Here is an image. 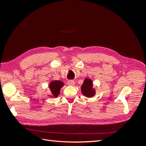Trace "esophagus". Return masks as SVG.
Returning a JSON list of instances; mask_svg holds the SVG:
<instances>
[{"label":"esophagus","mask_w":146,"mask_h":146,"mask_svg":"<svg viewBox=\"0 0 146 146\" xmlns=\"http://www.w3.org/2000/svg\"><path fill=\"white\" fill-rule=\"evenodd\" d=\"M68 84L69 86H74L75 85V82L74 80H69L68 82Z\"/></svg>","instance_id":"1"}]
</instances>
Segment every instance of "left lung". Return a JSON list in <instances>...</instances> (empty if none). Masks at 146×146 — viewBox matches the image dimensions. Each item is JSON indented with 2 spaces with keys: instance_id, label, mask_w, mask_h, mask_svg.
Instances as JSON below:
<instances>
[{
  "instance_id": "left-lung-1",
  "label": "left lung",
  "mask_w": 146,
  "mask_h": 146,
  "mask_svg": "<svg viewBox=\"0 0 146 146\" xmlns=\"http://www.w3.org/2000/svg\"><path fill=\"white\" fill-rule=\"evenodd\" d=\"M81 91L82 94L86 98H92L96 95V89L93 88V83L91 79L85 78L81 86Z\"/></svg>"
}]
</instances>
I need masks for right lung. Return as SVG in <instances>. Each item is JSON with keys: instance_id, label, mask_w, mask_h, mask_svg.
<instances>
[{"instance_id": "add662e5", "label": "right lung", "mask_w": 146, "mask_h": 146, "mask_svg": "<svg viewBox=\"0 0 146 146\" xmlns=\"http://www.w3.org/2000/svg\"><path fill=\"white\" fill-rule=\"evenodd\" d=\"M64 85V83L61 80H52L50 82L48 88L50 94H47L51 98H56L60 94V90Z\"/></svg>"}]
</instances>
